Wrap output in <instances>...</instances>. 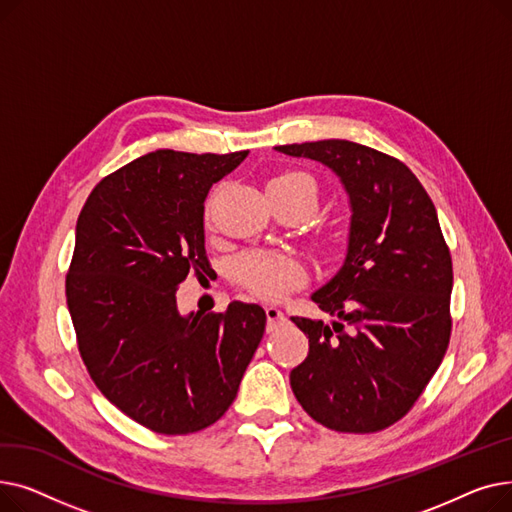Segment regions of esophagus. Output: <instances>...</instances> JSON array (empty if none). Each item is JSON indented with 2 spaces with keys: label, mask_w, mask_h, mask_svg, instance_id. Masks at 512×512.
<instances>
[{
  "label": "esophagus",
  "mask_w": 512,
  "mask_h": 512,
  "mask_svg": "<svg viewBox=\"0 0 512 512\" xmlns=\"http://www.w3.org/2000/svg\"><path fill=\"white\" fill-rule=\"evenodd\" d=\"M265 315H267V332L278 330L286 321V315L278 307H274V305L265 307Z\"/></svg>",
  "instance_id": "1"
}]
</instances>
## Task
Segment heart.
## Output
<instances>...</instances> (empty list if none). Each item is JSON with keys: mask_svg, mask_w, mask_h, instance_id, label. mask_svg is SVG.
Wrapping results in <instances>:
<instances>
[{"mask_svg": "<svg viewBox=\"0 0 512 512\" xmlns=\"http://www.w3.org/2000/svg\"><path fill=\"white\" fill-rule=\"evenodd\" d=\"M294 184H313L311 176L299 170H286L276 174L270 182H267V191H280V188H288ZM232 280L247 288L255 297L276 301L282 299L292 288H297L305 280L303 265L288 255H276V253H263L253 251L236 257L232 263Z\"/></svg>", "mask_w": 512, "mask_h": 512, "instance_id": "obj_1", "label": "heart"}]
</instances>
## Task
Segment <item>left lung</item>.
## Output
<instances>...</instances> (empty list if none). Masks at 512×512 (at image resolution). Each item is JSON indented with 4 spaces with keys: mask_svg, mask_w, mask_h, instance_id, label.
Instances as JSON below:
<instances>
[{
    "mask_svg": "<svg viewBox=\"0 0 512 512\" xmlns=\"http://www.w3.org/2000/svg\"><path fill=\"white\" fill-rule=\"evenodd\" d=\"M276 151L328 166L353 211L342 267L311 294L338 319L292 317L309 338L292 392L336 432H380L411 411L450 342L452 259L436 207L402 161L371 147L328 139Z\"/></svg>",
    "mask_w": 512,
    "mask_h": 512,
    "instance_id": "1",
    "label": "left lung"
}]
</instances>
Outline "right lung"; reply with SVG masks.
Returning a JSON list of instances; mask_svg holds the SVG:
<instances>
[{
	"instance_id": "1",
	"label": "right lung",
	"mask_w": 512,
	"mask_h": 512,
	"mask_svg": "<svg viewBox=\"0 0 512 512\" xmlns=\"http://www.w3.org/2000/svg\"><path fill=\"white\" fill-rule=\"evenodd\" d=\"M249 151L157 149L105 176L76 222L66 301L80 357L101 394L155 434L218 421L265 332V311L180 315L188 272L211 270L203 203Z\"/></svg>"
}]
</instances>
